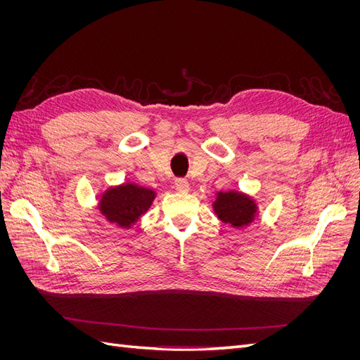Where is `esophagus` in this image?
<instances>
[{
  "label": "esophagus",
  "instance_id": "1",
  "mask_svg": "<svg viewBox=\"0 0 360 360\" xmlns=\"http://www.w3.org/2000/svg\"><path fill=\"white\" fill-rule=\"evenodd\" d=\"M174 186L180 192V193H186L189 192V181L186 179H177L174 181Z\"/></svg>",
  "mask_w": 360,
  "mask_h": 360
}]
</instances>
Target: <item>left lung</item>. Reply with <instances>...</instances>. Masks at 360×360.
Returning <instances> with one entry per match:
<instances>
[{"label":"left lung","instance_id":"8db88e82","mask_svg":"<svg viewBox=\"0 0 360 360\" xmlns=\"http://www.w3.org/2000/svg\"><path fill=\"white\" fill-rule=\"evenodd\" d=\"M213 210L222 222L230 224L234 228H242L254 222L258 207L249 195L228 191L217 192L216 201L213 202Z\"/></svg>","mask_w":360,"mask_h":360}]
</instances>
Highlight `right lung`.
I'll list each match as a JSON object with an SVG mask.
<instances>
[{
    "mask_svg": "<svg viewBox=\"0 0 360 360\" xmlns=\"http://www.w3.org/2000/svg\"><path fill=\"white\" fill-rule=\"evenodd\" d=\"M156 198V192L135 183H123L106 189L99 201V210L108 222L130 228L138 222Z\"/></svg>",
    "mask_w": 360,
    "mask_h": 360,
    "instance_id": "add662e5",
    "label": "right lung"
}]
</instances>
